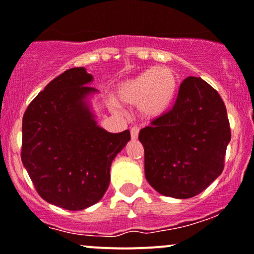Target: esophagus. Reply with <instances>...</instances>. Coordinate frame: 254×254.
<instances>
[{"mask_svg": "<svg viewBox=\"0 0 254 254\" xmlns=\"http://www.w3.org/2000/svg\"><path fill=\"white\" fill-rule=\"evenodd\" d=\"M138 131H140V129H138L137 127H132L131 129H130V134H131L132 140H136V138H137Z\"/></svg>", "mask_w": 254, "mask_h": 254, "instance_id": "34e87169", "label": "esophagus"}]
</instances>
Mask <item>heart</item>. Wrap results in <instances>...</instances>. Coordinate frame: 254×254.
<instances>
[{"mask_svg": "<svg viewBox=\"0 0 254 254\" xmlns=\"http://www.w3.org/2000/svg\"><path fill=\"white\" fill-rule=\"evenodd\" d=\"M179 87L178 74L170 68H148L138 75L120 82L117 97L120 102L138 106L146 118L164 114L175 100ZM113 107H117L113 102Z\"/></svg>", "mask_w": 254, "mask_h": 254, "instance_id": "obj_1", "label": "heart"}]
</instances>
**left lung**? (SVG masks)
<instances>
[{"label": "left lung", "mask_w": 254, "mask_h": 254, "mask_svg": "<svg viewBox=\"0 0 254 254\" xmlns=\"http://www.w3.org/2000/svg\"><path fill=\"white\" fill-rule=\"evenodd\" d=\"M230 138L219 93L201 78L189 76L174 106L140 130L146 179L164 196L191 198L221 174Z\"/></svg>", "instance_id": "8db88e82"}]
</instances>
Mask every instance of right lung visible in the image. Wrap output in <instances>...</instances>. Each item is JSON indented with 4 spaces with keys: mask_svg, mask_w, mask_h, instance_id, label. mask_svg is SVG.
I'll use <instances>...</instances> for the list:
<instances>
[{
    "mask_svg": "<svg viewBox=\"0 0 254 254\" xmlns=\"http://www.w3.org/2000/svg\"><path fill=\"white\" fill-rule=\"evenodd\" d=\"M86 69L71 68L31 101L23 117L21 162L37 193L68 210L97 203L111 181L112 162L130 131L98 127L87 96L96 92Z\"/></svg>",
    "mask_w": 254,
    "mask_h": 254,
    "instance_id": "add662e5",
    "label": "right lung"
}]
</instances>
